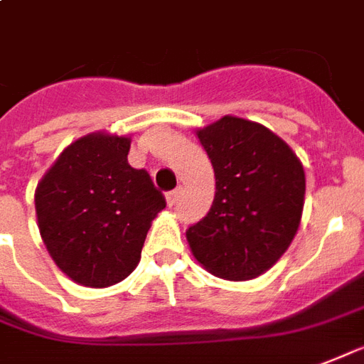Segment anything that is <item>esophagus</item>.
I'll use <instances>...</instances> for the list:
<instances>
[{
    "label": "esophagus",
    "instance_id": "esophagus-1",
    "mask_svg": "<svg viewBox=\"0 0 364 364\" xmlns=\"http://www.w3.org/2000/svg\"><path fill=\"white\" fill-rule=\"evenodd\" d=\"M180 192H182V188H176V190H172V192L166 193V203H168L171 208L174 205V203H176V201H178Z\"/></svg>",
    "mask_w": 364,
    "mask_h": 364
}]
</instances>
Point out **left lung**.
<instances>
[{"mask_svg":"<svg viewBox=\"0 0 364 364\" xmlns=\"http://www.w3.org/2000/svg\"><path fill=\"white\" fill-rule=\"evenodd\" d=\"M196 135L213 164L215 198L186 230L190 250L221 279H254L275 266L299 230L302 163L279 135L238 116H223Z\"/></svg>","mask_w":364,"mask_h":364,"instance_id":"left-lung-1","label":"left lung"}]
</instances>
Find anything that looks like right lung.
I'll return each instance as SVG.
<instances>
[{
	"label": "right lung",
	"instance_id": "add662e5",
	"mask_svg": "<svg viewBox=\"0 0 364 364\" xmlns=\"http://www.w3.org/2000/svg\"><path fill=\"white\" fill-rule=\"evenodd\" d=\"M132 137L92 132L70 143L34 192L50 258L77 285L105 289L134 272L163 193L127 163Z\"/></svg>",
	"mask_w": 364,
	"mask_h": 364
}]
</instances>
